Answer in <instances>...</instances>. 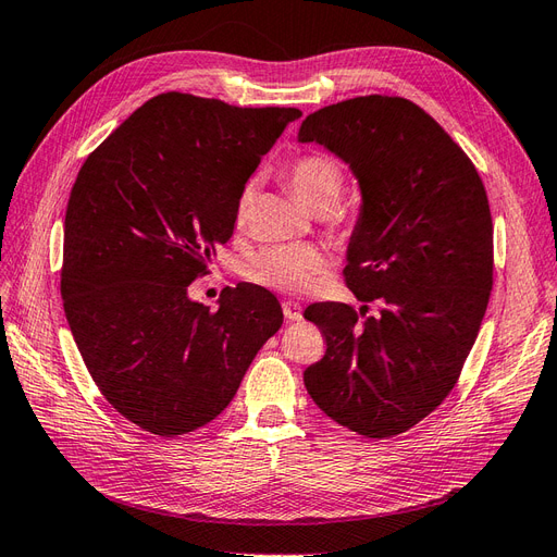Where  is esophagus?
I'll return each mask as SVG.
<instances>
[{
    "label": "esophagus",
    "instance_id": "34e87169",
    "mask_svg": "<svg viewBox=\"0 0 557 557\" xmlns=\"http://www.w3.org/2000/svg\"><path fill=\"white\" fill-rule=\"evenodd\" d=\"M283 315H285V321H288V323L299 321V319H302V307H299L297 302H283Z\"/></svg>",
    "mask_w": 557,
    "mask_h": 557
}]
</instances>
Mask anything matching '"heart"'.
<instances>
[{"label": "heart", "mask_w": 557, "mask_h": 557, "mask_svg": "<svg viewBox=\"0 0 557 557\" xmlns=\"http://www.w3.org/2000/svg\"><path fill=\"white\" fill-rule=\"evenodd\" d=\"M288 183L297 201L309 213L321 208H337L344 191V171L339 161L323 152L299 157L290 171ZM252 201V189H244L236 203V220L244 222ZM327 267L325 252L313 246H276L255 252L246 262L244 274L264 288L281 293H302L323 274Z\"/></svg>", "instance_id": "heart-1"}]
</instances>
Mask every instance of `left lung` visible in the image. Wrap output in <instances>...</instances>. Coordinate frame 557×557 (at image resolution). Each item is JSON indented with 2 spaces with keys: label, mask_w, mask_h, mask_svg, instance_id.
<instances>
[{
  "label": "left lung",
  "mask_w": 557,
  "mask_h": 557,
  "mask_svg": "<svg viewBox=\"0 0 557 557\" xmlns=\"http://www.w3.org/2000/svg\"><path fill=\"white\" fill-rule=\"evenodd\" d=\"M297 143L323 145L360 189L347 246L363 305L319 302L305 319L325 356L305 370L337 424L388 438L422 422L455 388L492 290L487 194L461 147L405 98L360 96L309 114Z\"/></svg>",
  "instance_id": "8db88e82"
}]
</instances>
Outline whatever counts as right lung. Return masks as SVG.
Masks as SVG:
<instances>
[{
	"mask_svg": "<svg viewBox=\"0 0 557 557\" xmlns=\"http://www.w3.org/2000/svg\"><path fill=\"white\" fill-rule=\"evenodd\" d=\"M299 116L161 94L84 161L65 213L63 307L102 396L149 433L213 422L283 323L260 285L222 290L218 311L187 288L232 238L248 177Z\"/></svg>",
	"mask_w": 557,
	"mask_h": 557,
	"instance_id": "right-lung-1",
	"label": "right lung"
}]
</instances>
